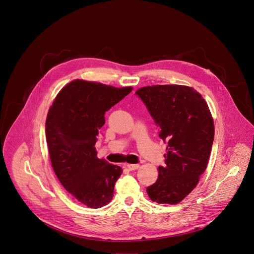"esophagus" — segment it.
I'll return each mask as SVG.
<instances>
[{
  "label": "esophagus",
  "mask_w": 254,
  "mask_h": 254,
  "mask_svg": "<svg viewBox=\"0 0 254 254\" xmlns=\"http://www.w3.org/2000/svg\"><path fill=\"white\" fill-rule=\"evenodd\" d=\"M139 165H132V164H127V168L129 170V171H134V170H137L139 169Z\"/></svg>",
  "instance_id": "esophagus-1"
}]
</instances>
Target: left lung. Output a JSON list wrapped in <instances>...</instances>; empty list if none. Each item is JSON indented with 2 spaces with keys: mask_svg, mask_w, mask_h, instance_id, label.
I'll list each match as a JSON object with an SVG mask.
<instances>
[{
  "mask_svg": "<svg viewBox=\"0 0 254 254\" xmlns=\"http://www.w3.org/2000/svg\"><path fill=\"white\" fill-rule=\"evenodd\" d=\"M136 95L161 128L167 143L166 166L146 190L151 201L175 205L195 188L205 172L214 139V123L199 93L185 85H152Z\"/></svg>",
  "mask_w": 254,
  "mask_h": 254,
  "instance_id": "left-lung-1",
  "label": "left lung"
}]
</instances>
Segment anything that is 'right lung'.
I'll use <instances>...</instances> for the list:
<instances>
[{"label": "right lung", "instance_id": "add662e5", "mask_svg": "<svg viewBox=\"0 0 254 254\" xmlns=\"http://www.w3.org/2000/svg\"><path fill=\"white\" fill-rule=\"evenodd\" d=\"M131 90L77 79L59 92L49 108L45 132L53 171L64 189L89 208L111 202L123 173L119 166L98 158L95 145L106 111Z\"/></svg>", "mask_w": 254, "mask_h": 254}]
</instances>
